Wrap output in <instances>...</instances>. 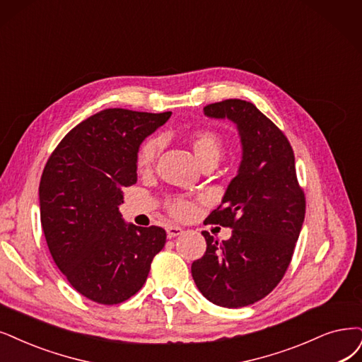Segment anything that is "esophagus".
I'll use <instances>...</instances> for the list:
<instances>
[{"label": "esophagus", "mask_w": 362, "mask_h": 362, "mask_svg": "<svg viewBox=\"0 0 362 362\" xmlns=\"http://www.w3.org/2000/svg\"><path fill=\"white\" fill-rule=\"evenodd\" d=\"M183 234V228H180V226L177 225H168L167 226V235L171 238V237H177Z\"/></svg>", "instance_id": "1"}]
</instances>
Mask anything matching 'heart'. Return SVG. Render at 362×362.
Segmentation results:
<instances>
[{"label": "heart", "instance_id": "heart-1", "mask_svg": "<svg viewBox=\"0 0 362 362\" xmlns=\"http://www.w3.org/2000/svg\"><path fill=\"white\" fill-rule=\"evenodd\" d=\"M189 143L195 158L199 160V164L202 165L207 163L218 164V160L223 153V140L221 137V134L209 128L197 129L191 136ZM159 152H160V140L158 139L146 140L140 146V149L137 152V158H136L137 170L140 173L151 171L156 163ZM168 210L173 216L185 219V218H189L195 211V206L192 202H189V199L186 198H174L168 203Z\"/></svg>", "mask_w": 362, "mask_h": 362}]
</instances>
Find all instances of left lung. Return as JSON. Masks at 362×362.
Listing matches in <instances>:
<instances>
[{
  "label": "left lung",
  "mask_w": 362,
  "mask_h": 362,
  "mask_svg": "<svg viewBox=\"0 0 362 362\" xmlns=\"http://www.w3.org/2000/svg\"><path fill=\"white\" fill-rule=\"evenodd\" d=\"M204 115L230 119L242 141V163L204 223L233 228L230 240L203 231L207 249L191 272L199 292L216 305L237 309L262 300L285 276L305 213L296 156L272 120L252 103L225 100Z\"/></svg>",
  "instance_id": "8db88e82"
}]
</instances>
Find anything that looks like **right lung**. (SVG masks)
<instances>
[{
    "mask_svg": "<svg viewBox=\"0 0 362 362\" xmlns=\"http://www.w3.org/2000/svg\"><path fill=\"white\" fill-rule=\"evenodd\" d=\"M171 112L105 109L76 125L49 156L40 180V219L50 255L70 285L100 304H119L144 285L165 245L160 226L127 223L124 186L137 182L141 141Z\"/></svg>",
    "mask_w": 362,
    "mask_h": 362,
    "instance_id": "obj_1",
    "label": "right lung"
}]
</instances>
